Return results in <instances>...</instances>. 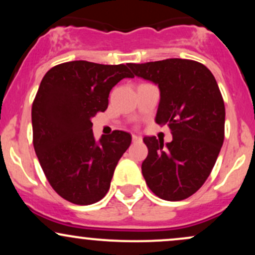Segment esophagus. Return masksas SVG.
<instances>
[{"label": "esophagus", "mask_w": 255, "mask_h": 255, "mask_svg": "<svg viewBox=\"0 0 255 255\" xmlns=\"http://www.w3.org/2000/svg\"><path fill=\"white\" fill-rule=\"evenodd\" d=\"M131 139H133V142H139V141H141V136L136 135V134H133V135H131Z\"/></svg>", "instance_id": "esophagus-1"}]
</instances>
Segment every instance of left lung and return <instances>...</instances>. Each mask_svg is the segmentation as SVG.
Returning <instances> with one entry per match:
<instances>
[{
  "instance_id": "left-lung-1",
  "label": "left lung",
  "mask_w": 255,
  "mask_h": 255,
  "mask_svg": "<svg viewBox=\"0 0 255 255\" xmlns=\"http://www.w3.org/2000/svg\"><path fill=\"white\" fill-rule=\"evenodd\" d=\"M136 77L160 91L156 122L168 125L172 141L144 137L148 154L141 164L148 188L163 200L189 198L211 174L224 141L225 108L215 77L193 60L168 58L128 63Z\"/></svg>"
}]
</instances>
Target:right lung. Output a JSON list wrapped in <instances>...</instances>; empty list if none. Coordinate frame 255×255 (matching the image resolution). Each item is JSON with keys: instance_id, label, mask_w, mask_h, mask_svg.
Here are the masks:
<instances>
[{"instance_id": "1", "label": "right lung", "mask_w": 255, "mask_h": 255, "mask_svg": "<svg viewBox=\"0 0 255 255\" xmlns=\"http://www.w3.org/2000/svg\"><path fill=\"white\" fill-rule=\"evenodd\" d=\"M134 78L126 64L71 61L46 72L32 104L33 147L46 180L77 205L105 197L131 135L114 130L96 142L91 119L107 110L111 89Z\"/></svg>"}]
</instances>
